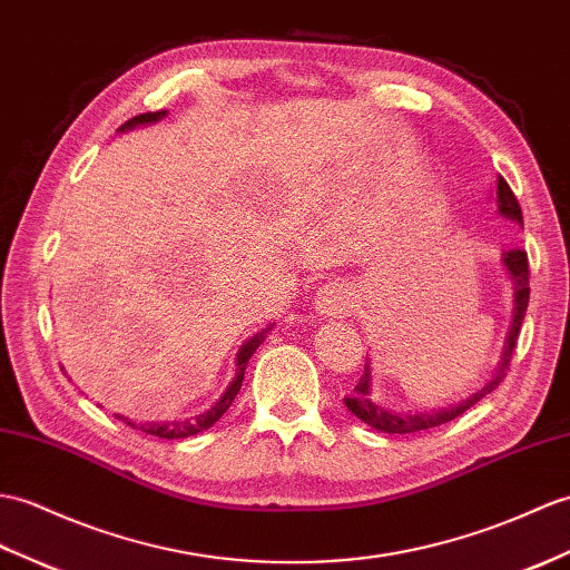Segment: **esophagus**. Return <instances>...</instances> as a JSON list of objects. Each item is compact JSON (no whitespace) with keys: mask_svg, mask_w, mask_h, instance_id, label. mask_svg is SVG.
<instances>
[{"mask_svg":"<svg viewBox=\"0 0 570 570\" xmlns=\"http://www.w3.org/2000/svg\"><path fill=\"white\" fill-rule=\"evenodd\" d=\"M352 308V294L347 284L330 282L315 296V311L323 317H345Z\"/></svg>","mask_w":570,"mask_h":570,"instance_id":"obj_1","label":"esophagus"}]
</instances>
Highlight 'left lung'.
Listing matches in <instances>:
<instances>
[{"mask_svg": "<svg viewBox=\"0 0 570 570\" xmlns=\"http://www.w3.org/2000/svg\"><path fill=\"white\" fill-rule=\"evenodd\" d=\"M495 206H498V214L508 220H514L522 225V208L518 196L512 194V189L508 187V181L498 177V189H495ZM502 267H505L508 276L514 284V313H512V325H510V333H508V345L505 352H502V362L498 366L495 376L485 383V386L473 393L471 399L461 401L456 405H449L442 410H432V413H393V410L383 407L379 403L372 401V364H364V374L356 383L352 395L345 399V405L350 413H354L362 422H366L368 428H374L379 432H386V434H410V432H420V430H432V428H440L444 422L459 417L461 413H466L471 405L479 403L485 393H491L500 386V381L505 379V374L510 372V360L514 354V345H518V337H520V327L524 321V313H527V303H529V262H527V253L520 247L510 249V253H502Z\"/></svg>", "mask_w": 570, "mask_h": 570, "instance_id": "8db88e82", "label": "left lung"}]
</instances>
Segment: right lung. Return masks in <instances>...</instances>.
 <instances>
[{
    "label": "right lung",
    "instance_id": "right-lung-1",
    "mask_svg": "<svg viewBox=\"0 0 570 570\" xmlns=\"http://www.w3.org/2000/svg\"><path fill=\"white\" fill-rule=\"evenodd\" d=\"M165 114L167 111H148V114H138V116H134V118H128V121L118 128V130H128V128H136V126H145V124H155V121H160V118H165ZM272 330V325L269 327H264L262 333H257L255 337H249L245 345L240 347V352H237V362H235V379L230 381V386L225 389V393L220 395V401L214 405V407H208L206 413H202V415H194V417H184V420H165V422H130L128 417H124V415H116L118 420H124L128 428H134V430H142L145 434H153V436H160V440H184V436H191V434H198V432H204V430H208L210 425H216V422L220 420V415L225 413V410H228L230 405H233V401H235V395H237V391H240V386H243V379H245V368H247V362H249V356L255 354V350L262 345L264 342V337H267V333Z\"/></svg>",
    "mask_w": 570,
    "mask_h": 570
}]
</instances>
